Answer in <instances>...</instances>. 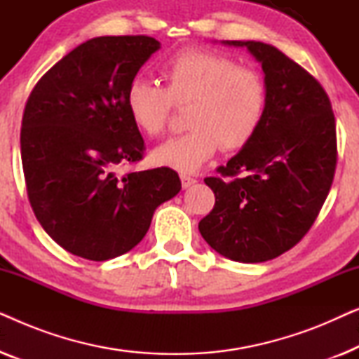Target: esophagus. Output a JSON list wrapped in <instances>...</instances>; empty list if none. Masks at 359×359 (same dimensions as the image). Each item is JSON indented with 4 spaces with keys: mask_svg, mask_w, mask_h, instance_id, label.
Returning a JSON list of instances; mask_svg holds the SVG:
<instances>
[{
    "mask_svg": "<svg viewBox=\"0 0 359 359\" xmlns=\"http://www.w3.org/2000/svg\"><path fill=\"white\" fill-rule=\"evenodd\" d=\"M180 178H181V184H183L184 189H188L193 184H196V180L191 178V176H188V175H181Z\"/></svg>",
    "mask_w": 359,
    "mask_h": 359,
    "instance_id": "obj_1",
    "label": "esophagus"
}]
</instances>
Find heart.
Instances as JSON below:
<instances>
[{"label": "heart", "instance_id": "1", "mask_svg": "<svg viewBox=\"0 0 359 359\" xmlns=\"http://www.w3.org/2000/svg\"><path fill=\"white\" fill-rule=\"evenodd\" d=\"M166 90L145 76L132 78L126 109L145 135H160L168 124L173 102H191L186 111L189 130L151 151V161L180 173H196L220 147L247 145L264 119L266 83L258 72L238 67L222 53L186 48L161 67Z\"/></svg>", "mask_w": 359, "mask_h": 359}]
</instances>
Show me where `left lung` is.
<instances>
[{"mask_svg": "<svg viewBox=\"0 0 359 359\" xmlns=\"http://www.w3.org/2000/svg\"><path fill=\"white\" fill-rule=\"evenodd\" d=\"M222 43L262 63L268 102L253 139L217 168L225 180H204L215 205L199 232L225 258L262 263L292 248L320 212L335 175V116L320 83L276 47Z\"/></svg>", "mask_w": 359, "mask_h": 359, "instance_id": "8db88e82", "label": "left lung"}]
</instances>
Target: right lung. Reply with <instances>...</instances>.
Returning <instances> with one entry per match:
<instances>
[{"instance_id":"1","label":"right lung","mask_w":359,"mask_h":359,"mask_svg":"<svg viewBox=\"0 0 359 359\" xmlns=\"http://www.w3.org/2000/svg\"><path fill=\"white\" fill-rule=\"evenodd\" d=\"M161 47L149 36L83 42L43 75L22 117L21 158L32 210L52 240L91 262L121 257L145 237L155 209L180 193L171 168L117 176L144 139L126 90Z\"/></svg>"}]
</instances>
